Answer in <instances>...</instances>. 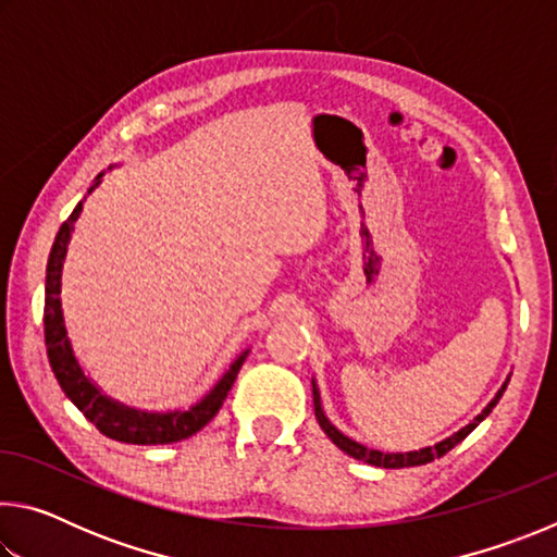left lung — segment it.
<instances>
[{"mask_svg": "<svg viewBox=\"0 0 557 557\" xmlns=\"http://www.w3.org/2000/svg\"><path fill=\"white\" fill-rule=\"evenodd\" d=\"M508 379H511V375H508ZM508 379L504 381V385L502 388L496 391V395L492 398V403L486 405V408L476 414L474 420L469 422V425H465L461 428L459 432H455V435H449L447 440H442V442H437V445H432V447H422V449H414V451H381V449H369L366 445H361V442H356V440H351V437H346L342 430H336L332 422H329V418L324 414V408H322V395H319V388H317V383H314V379H312V395H314V414H317V422H319V428L324 430V435L334 442V445L342 449V451H346L348 457H354V459H361V461H366V465H373V467H383V469H403V467H420V465H428V461H432V459H440L442 455H447V451L451 449V447H457L461 440H465L471 430H474L479 422H482L488 412H492L494 408H496V403H498V398H502L504 395V391H506V385H508Z\"/></svg>", "mask_w": 557, "mask_h": 557, "instance_id": "obj_1", "label": "left lung"}]
</instances>
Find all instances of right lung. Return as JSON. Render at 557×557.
Listing matches in <instances>:
<instances>
[{"label": "right lung", "instance_id": "obj_1", "mask_svg": "<svg viewBox=\"0 0 557 557\" xmlns=\"http://www.w3.org/2000/svg\"><path fill=\"white\" fill-rule=\"evenodd\" d=\"M112 169V166H110ZM102 182V174L96 176V182L88 188V194L96 191ZM86 201V199H83ZM83 201L75 206L69 221L61 225L55 233L49 265H46V301H44V334H46V354H49L51 371L59 381L61 391L65 393L75 408L96 425L102 435L125 445H169V442H182L191 437L201 428L209 425L221 410L225 395L233 388L235 375L248 356V348L235 358L231 369L221 375V381L203 395L199 403H194L188 410H166V412H147L129 408V405L112 400L102 393L96 383L88 379L83 366L75 358L73 344L65 329L63 309H61V272L63 260L69 252V243L73 235V225L78 221L83 211Z\"/></svg>", "mask_w": 557, "mask_h": 557}]
</instances>
